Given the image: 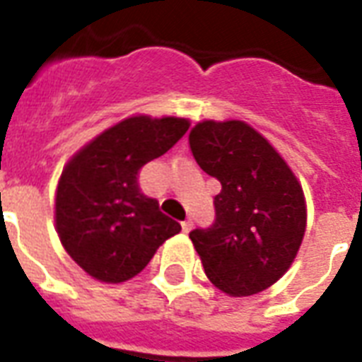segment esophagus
<instances>
[{
  "label": "esophagus",
  "mask_w": 362,
  "mask_h": 362,
  "mask_svg": "<svg viewBox=\"0 0 362 362\" xmlns=\"http://www.w3.org/2000/svg\"><path fill=\"white\" fill-rule=\"evenodd\" d=\"M193 229V221L192 220H186V221H182V231L184 233H189Z\"/></svg>",
  "instance_id": "34e87169"
}]
</instances>
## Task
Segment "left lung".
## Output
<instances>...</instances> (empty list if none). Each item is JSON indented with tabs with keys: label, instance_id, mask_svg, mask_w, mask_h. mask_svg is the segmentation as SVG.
<instances>
[{
	"label": "left lung",
	"instance_id": "obj_1",
	"mask_svg": "<svg viewBox=\"0 0 362 362\" xmlns=\"http://www.w3.org/2000/svg\"><path fill=\"white\" fill-rule=\"evenodd\" d=\"M199 167L218 178L216 220L189 233L209 280L233 297L263 291L286 274L306 227L303 187L244 122H201L189 133Z\"/></svg>",
	"mask_w": 362,
	"mask_h": 362
}]
</instances>
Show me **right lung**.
<instances>
[{"mask_svg": "<svg viewBox=\"0 0 362 362\" xmlns=\"http://www.w3.org/2000/svg\"><path fill=\"white\" fill-rule=\"evenodd\" d=\"M184 118L133 116L103 131L71 159L56 193V227L71 257L101 281L141 272L180 223L139 187V170L186 135Z\"/></svg>", "mask_w": 362, "mask_h": 362, "instance_id": "right-lung-1", "label": "right lung"}]
</instances>
